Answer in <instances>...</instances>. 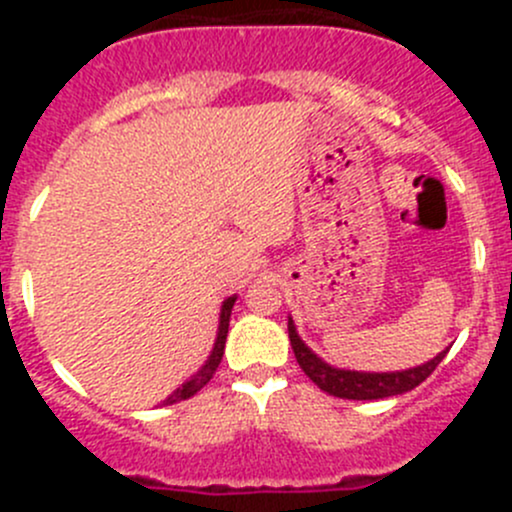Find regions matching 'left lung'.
<instances>
[{"label":"left lung","instance_id":"left-lung-1","mask_svg":"<svg viewBox=\"0 0 512 512\" xmlns=\"http://www.w3.org/2000/svg\"><path fill=\"white\" fill-rule=\"evenodd\" d=\"M287 332L289 344H292L297 364L302 366L304 374L314 381L327 394L339 396V399H354V401H371V399H389V396L406 394V391L416 389L421 381L431 376V371L441 364L446 352L436 354L426 364L411 366V369L401 371H354V369H339V366L327 364L319 354H314L302 337L297 334L294 319L287 317Z\"/></svg>","mask_w":512,"mask_h":512}]
</instances>
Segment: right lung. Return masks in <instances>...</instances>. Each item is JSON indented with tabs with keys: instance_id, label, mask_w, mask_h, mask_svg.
Returning <instances> with one entry per match:
<instances>
[{
	"instance_id": "obj_1",
	"label": "right lung",
	"mask_w": 512,
	"mask_h": 512,
	"mask_svg": "<svg viewBox=\"0 0 512 512\" xmlns=\"http://www.w3.org/2000/svg\"><path fill=\"white\" fill-rule=\"evenodd\" d=\"M237 294H232V297H227L223 302V307H220V322H218V337H215V344H213V352H210L208 359H205V364L200 366L198 371H195L190 379H185L183 384L178 386V389L173 391L170 396H165L163 401H160L158 406H170V404H178V401H185L190 399V396L198 394L200 389H203L205 384H208L210 379H213L215 369L220 366V361H223V354H225V339H227V327H230V312H232V304H235Z\"/></svg>"
}]
</instances>
